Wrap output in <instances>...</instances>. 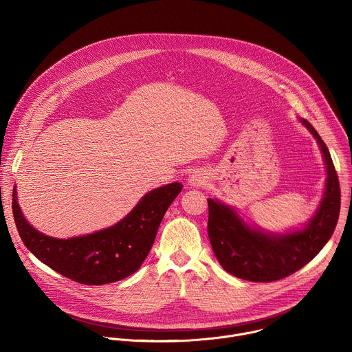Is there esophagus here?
Returning <instances> with one entry per match:
<instances>
[{
  "instance_id": "1",
  "label": "esophagus",
  "mask_w": 352,
  "mask_h": 352,
  "mask_svg": "<svg viewBox=\"0 0 352 352\" xmlns=\"http://www.w3.org/2000/svg\"><path fill=\"white\" fill-rule=\"evenodd\" d=\"M189 185L192 186H200V185H205L208 182V178L202 174V173H193L189 179H188Z\"/></svg>"
}]
</instances>
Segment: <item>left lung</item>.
I'll return each instance as SVG.
<instances>
[{
	"instance_id": "1",
	"label": "left lung",
	"mask_w": 352,
	"mask_h": 352,
	"mask_svg": "<svg viewBox=\"0 0 352 352\" xmlns=\"http://www.w3.org/2000/svg\"><path fill=\"white\" fill-rule=\"evenodd\" d=\"M316 139L326 166V185L320 205L312 219L298 230L267 232L246 224L219 199H208V232L213 252L226 272L255 283L284 278L309 263L331 238L340 214V184L326 143L316 129L299 118Z\"/></svg>"
}]
</instances>
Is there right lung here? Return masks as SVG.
<instances>
[{"instance_id":"obj_1","label":"right lung","mask_w":352,"mask_h":352,"mask_svg":"<svg viewBox=\"0 0 352 352\" xmlns=\"http://www.w3.org/2000/svg\"><path fill=\"white\" fill-rule=\"evenodd\" d=\"M181 190L179 182L150 190L117 224L68 239L48 236L28 223L18 204L16 186L12 212L23 243L40 262L76 283L102 285L120 281L142 266L167 209Z\"/></svg>"}]
</instances>
